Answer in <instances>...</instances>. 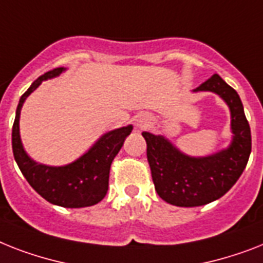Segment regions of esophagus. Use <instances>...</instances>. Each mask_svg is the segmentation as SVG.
I'll return each mask as SVG.
<instances>
[{
  "label": "esophagus",
  "instance_id": "esophagus-1",
  "mask_svg": "<svg viewBox=\"0 0 263 263\" xmlns=\"http://www.w3.org/2000/svg\"><path fill=\"white\" fill-rule=\"evenodd\" d=\"M151 120H153V119H151V116L148 115V113H140V115H138V116H136L135 124H136V127L142 128L143 129V128L148 127V125L151 124Z\"/></svg>",
  "mask_w": 263,
  "mask_h": 263
}]
</instances>
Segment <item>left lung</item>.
<instances>
[{
	"mask_svg": "<svg viewBox=\"0 0 263 263\" xmlns=\"http://www.w3.org/2000/svg\"><path fill=\"white\" fill-rule=\"evenodd\" d=\"M217 93L231 110L234 132L227 150L205 158L183 155L163 136L143 132L147 143V161L155 191L162 200L176 206H200L227 193L238 181L251 153V132L235 89L213 74L194 91Z\"/></svg>",
	"mask_w": 263,
	"mask_h": 263,
	"instance_id": "left-lung-1",
	"label": "left lung"
}]
</instances>
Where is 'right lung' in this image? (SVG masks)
I'll use <instances>...</instances> for the list:
<instances>
[{"instance_id":"right-lung-1","label":"right lung","mask_w":263,"mask_h":263,"mask_svg":"<svg viewBox=\"0 0 263 263\" xmlns=\"http://www.w3.org/2000/svg\"><path fill=\"white\" fill-rule=\"evenodd\" d=\"M63 70V67H57L47 71L21 96L12 128V148L23 176L43 198L65 208H83L95 205L105 197L109 185L110 165L120 151L124 139L131 134L132 125L105 134L85 155L70 165L51 167L32 161L21 144L18 129L21 106L25 98L43 81L59 76Z\"/></svg>"}]
</instances>
